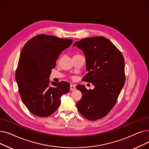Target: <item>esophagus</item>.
<instances>
[{
  "instance_id": "obj_1",
  "label": "esophagus",
  "mask_w": 149,
  "mask_h": 149,
  "mask_svg": "<svg viewBox=\"0 0 149 149\" xmlns=\"http://www.w3.org/2000/svg\"><path fill=\"white\" fill-rule=\"evenodd\" d=\"M70 91H74L75 89V86L73 84H70Z\"/></svg>"
}]
</instances>
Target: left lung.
Instances as JSON below:
<instances>
[{
  "instance_id": "left-lung-1",
  "label": "left lung",
  "mask_w": 149,
  "mask_h": 149,
  "mask_svg": "<svg viewBox=\"0 0 149 149\" xmlns=\"http://www.w3.org/2000/svg\"><path fill=\"white\" fill-rule=\"evenodd\" d=\"M73 46L80 49L85 56L88 73L82 80L95 87L88 90L84 85L77 86L82 93L77 107L89 120L102 118L115 106L124 85L123 54L109 39L101 36L83 38Z\"/></svg>"
}]
</instances>
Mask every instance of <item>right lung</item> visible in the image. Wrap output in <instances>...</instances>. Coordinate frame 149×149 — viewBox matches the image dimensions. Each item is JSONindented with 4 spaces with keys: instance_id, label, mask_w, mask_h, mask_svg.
Instances as JSON below:
<instances>
[{
    "instance_id": "1",
    "label": "right lung",
    "mask_w": 149,
    "mask_h": 149,
    "mask_svg": "<svg viewBox=\"0 0 149 149\" xmlns=\"http://www.w3.org/2000/svg\"><path fill=\"white\" fill-rule=\"evenodd\" d=\"M72 43V39L40 34L23 47L15 80L23 104L34 115H52L60 106L61 96L69 91V83H50L49 79L60 54Z\"/></svg>"
}]
</instances>
